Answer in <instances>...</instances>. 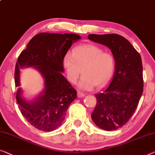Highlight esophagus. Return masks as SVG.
<instances>
[{
    "label": "esophagus",
    "mask_w": 155,
    "mask_h": 155,
    "mask_svg": "<svg viewBox=\"0 0 155 155\" xmlns=\"http://www.w3.org/2000/svg\"><path fill=\"white\" fill-rule=\"evenodd\" d=\"M77 96H78V97L81 98V97H83L85 96V94L83 93V92H80V91H78L77 92Z\"/></svg>",
    "instance_id": "esophagus-1"
}]
</instances>
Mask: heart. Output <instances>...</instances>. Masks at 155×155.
<instances>
[{
    "label": "heart",
    "mask_w": 155,
    "mask_h": 155,
    "mask_svg": "<svg viewBox=\"0 0 155 155\" xmlns=\"http://www.w3.org/2000/svg\"><path fill=\"white\" fill-rule=\"evenodd\" d=\"M63 67L67 78L76 84L81 72L83 74L78 83L82 90H91L95 85L101 88L111 78L115 68L114 55L93 45H84L73 48L71 55L63 58Z\"/></svg>",
    "instance_id": "heart-1"
}]
</instances>
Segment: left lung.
<instances>
[{"mask_svg":"<svg viewBox=\"0 0 155 155\" xmlns=\"http://www.w3.org/2000/svg\"><path fill=\"white\" fill-rule=\"evenodd\" d=\"M87 38L109 48L115 61L114 77L108 86L95 94L97 104L92 119L101 129L116 130L132 116L143 91L141 57L119 35L91 34Z\"/></svg>","mask_w":155,"mask_h":155,"instance_id":"8db88e82","label":"left lung"}]
</instances>
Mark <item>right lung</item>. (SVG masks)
Listing matches in <instances>:
<instances>
[{
    "instance_id": "add662e5",
    "label": "right lung",
    "mask_w": 155,
    "mask_h": 155,
    "mask_svg": "<svg viewBox=\"0 0 155 155\" xmlns=\"http://www.w3.org/2000/svg\"><path fill=\"white\" fill-rule=\"evenodd\" d=\"M81 36L73 33H41L36 35L21 53L16 63L15 86L20 85L19 68L34 67L45 79V90L35 100L26 101L17 92V101L26 120L39 130L51 131L62 124L77 91L64 78L63 58Z\"/></svg>"
}]
</instances>
